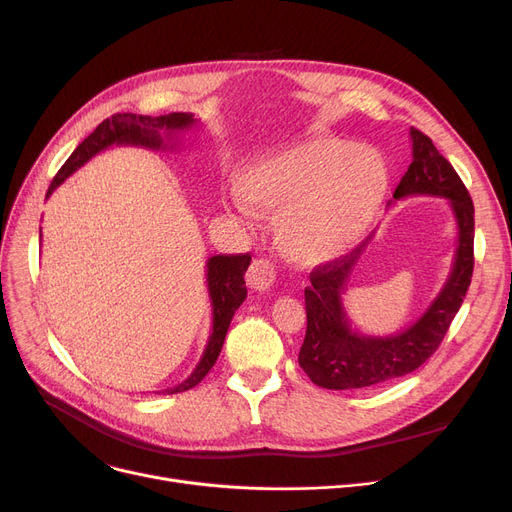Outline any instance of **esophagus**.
Masks as SVG:
<instances>
[{
	"instance_id": "esophagus-1",
	"label": "esophagus",
	"mask_w": 512,
	"mask_h": 512,
	"mask_svg": "<svg viewBox=\"0 0 512 512\" xmlns=\"http://www.w3.org/2000/svg\"><path fill=\"white\" fill-rule=\"evenodd\" d=\"M276 280V272H274V265L270 259H255L249 267L247 272V282L251 288L255 290H267Z\"/></svg>"
}]
</instances>
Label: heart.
Returning a JSON list of instances; mask_svg holds the SVG:
<instances>
[{"instance_id":"b5f03b06","label":"heart","mask_w":512,"mask_h":512,"mask_svg":"<svg viewBox=\"0 0 512 512\" xmlns=\"http://www.w3.org/2000/svg\"><path fill=\"white\" fill-rule=\"evenodd\" d=\"M388 188L382 153L367 145L315 139L249 168L240 201L274 222L280 253L317 263L351 249L373 222Z\"/></svg>"}]
</instances>
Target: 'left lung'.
Returning <instances> with one entry per match:
<instances>
[{
  "label": "left lung",
  "mask_w": 512,
  "mask_h": 512,
  "mask_svg": "<svg viewBox=\"0 0 512 512\" xmlns=\"http://www.w3.org/2000/svg\"><path fill=\"white\" fill-rule=\"evenodd\" d=\"M411 141L413 161L396 186L394 201L417 195L450 201L459 228V245L454 251L450 276L413 326L394 336H365L351 328L342 294L373 234L351 253L317 265L309 276L311 286L305 288L307 332L299 365L309 380L321 388H371L421 367L438 351L471 284L475 209L469 191L427 134L411 128Z\"/></svg>",
  "instance_id": "1"
}]
</instances>
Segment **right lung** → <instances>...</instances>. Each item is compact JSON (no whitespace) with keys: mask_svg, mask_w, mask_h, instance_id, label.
Returning a JSON list of instances; mask_svg holds the SVG:
<instances>
[{"mask_svg":"<svg viewBox=\"0 0 512 512\" xmlns=\"http://www.w3.org/2000/svg\"><path fill=\"white\" fill-rule=\"evenodd\" d=\"M197 124L193 114H166V116H137V114H114L112 118L103 120L89 137L80 143L74 153L66 159V164L60 168V172L53 176L47 197L56 191V188L80 166L97 155L99 151L112 147V145H141L147 149H166V139H174L176 132L188 130ZM174 147V145H170ZM251 263V255H215L207 259V290L213 309V326L211 336L203 351V357L195 371L188 378L174 386L164 390L166 394H178L184 390L195 388L209 369L215 365L222 351V344L226 338V332L230 328V321L234 317V311L247 299V286H245V272Z\"/></svg>","mask_w":512,"mask_h":512,"instance_id":"obj_1","label":"right lung"}]
</instances>
